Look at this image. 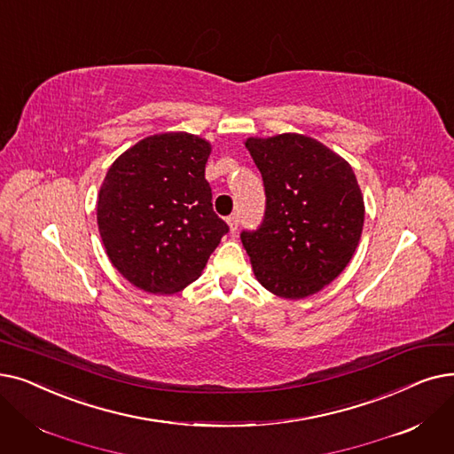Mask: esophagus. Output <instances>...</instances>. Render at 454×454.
Here are the masks:
<instances>
[{
	"label": "esophagus",
	"mask_w": 454,
	"mask_h": 454,
	"mask_svg": "<svg viewBox=\"0 0 454 454\" xmlns=\"http://www.w3.org/2000/svg\"><path fill=\"white\" fill-rule=\"evenodd\" d=\"M226 221H228V224H230L231 233L238 231V228H239V215H238V213H231Z\"/></svg>",
	"instance_id": "obj_1"
}]
</instances>
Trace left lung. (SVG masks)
<instances>
[{
	"mask_svg": "<svg viewBox=\"0 0 454 454\" xmlns=\"http://www.w3.org/2000/svg\"><path fill=\"white\" fill-rule=\"evenodd\" d=\"M245 145L265 187L262 224L241 231L255 278L278 297H309L340 276L358 247L365 207L356 176L306 135Z\"/></svg>",
	"mask_w": 454,
	"mask_h": 454,
	"instance_id": "8db88e82",
	"label": "left lung"
}]
</instances>
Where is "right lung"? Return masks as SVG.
<instances>
[{
    "mask_svg": "<svg viewBox=\"0 0 454 454\" xmlns=\"http://www.w3.org/2000/svg\"><path fill=\"white\" fill-rule=\"evenodd\" d=\"M209 152L189 133L152 135L107 170L98 228L111 263L139 289L182 291L228 233L206 180Z\"/></svg>",
    "mask_w": 454,
    "mask_h": 454,
    "instance_id": "obj_1",
    "label": "right lung"
}]
</instances>
